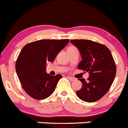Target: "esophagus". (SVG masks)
I'll list each match as a JSON object with an SVG mask.
<instances>
[{
    "label": "esophagus",
    "instance_id": "obj_1",
    "mask_svg": "<svg viewBox=\"0 0 128 128\" xmlns=\"http://www.w3.org/2000/svg\"><path fill=\"white\" fill-rule=\"evenodd\" d=\"M68 78L70 80V81H71V82H74V81L76 80V79L74 78H72V77H70V76H68Z\"/></svg>",
    "mask_w": 128,
    "mask_h": 128
}]
</instances>
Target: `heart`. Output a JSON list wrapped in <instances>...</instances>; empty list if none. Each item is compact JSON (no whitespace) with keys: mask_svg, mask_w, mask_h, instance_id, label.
<instances>
[{"mask_svg":"<svg viewBox=\"0 0 128 128\" xmlns=\"http://www.w3.org/2000/svg\"><path fill=\"white\" fill-rule=\"evenodd\" d=\"M70 48H71V47H70Z\"/></svg>","mask_w":128,"mask_h":128,"instance_id":"b5f03b06","label":"heart"}]
</instances>
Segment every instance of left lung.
Listing matches in <instances>:
<instances>
[{
    "mask_svg": "<svg viewBox=\"0 0 128 128\" xmlns=\"http://www.w3.org/2000/svg\"><path fill=\"white\" fill-rule=\"evenodd\" d=\"M78 48L82 60L78 69L89 72L88 80L79 79L82 87L76 92L81 100L94 102L108 91L116 74V66L112 54L104 45L88 40H72Z\"/></svg>",
    "mask_w": 128,
    "mask_h": 128,
    "instance_id": "8db88e82",
    "label": "left lung"
}]
</instances>
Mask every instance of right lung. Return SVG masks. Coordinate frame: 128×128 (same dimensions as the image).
Segmentation results:
<instances>
[{"label":"right lung","instance_id":"add662e5","mask_svg":"<svg viewBox=\"0 0 128 128\" xmlns=\"http://www.w3.org/2000/svg\"><path fill=\"white\" fill-rule=\"evenodd\" d=\"M70 40H40L25 45L19 54L16 71L26 93L36 100L48 97L62 76L46 72V64L54 61Z\"/></svg>","mask_w":128,"mask_h":128}]
</instances>
